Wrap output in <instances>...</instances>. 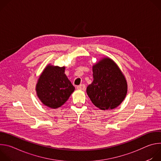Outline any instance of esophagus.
<instances>
[{
    "label": "esophagus",
    "mask_w": 161,
    "mask_h": 161,
    "mask_svg": "<svg viewBox=\"0 0 161 161\" xmlns=\"http://www.w3.org/2000/svg\"><path fill=\"white\" fill-rule=\"evenodd\" d=\"M77 89L82 90H85L86 86H85V85L84 84H81V85L77 86Z\"/></svg>",
    "instance_id": "1"
}]
</instances>
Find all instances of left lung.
<instances>
[{
    "mask_svg": "<svg viewBox=\"0 0 161 161\" xmlns=\"http://www.w3.org/2000/svg\"><path fill=\"white\" fill-rule=\"evenodd\" d=\"M94 81L86 88V93L96 107L113 109L119 106L127 93V83L119 65L104 57L92 66Z\"/></svg>",
    "mask_w": 161,
    "mask_h": 161,
    "instance_id": "1",
    "label": "left lung"
}]
</instances>
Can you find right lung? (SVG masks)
<instances>
[{
	"instance_id": "1",
	"label": "right lung",
	"mask_w": 161,
	"mask_h": 161,
	"mask_svg": "<svg viewBox=\"0 0 161 161\" xmlns=\"http://www.w3.org/2000/svg\"><path fill=\"white\" fill-rule=\"evenodd\" d=\"M65 67L46 66L40 75L36 91L37 97L46 106L57 109L62 106L75 90L65 74Z\"/></svg>"
}]
</instances>
